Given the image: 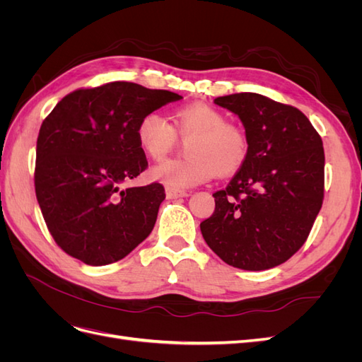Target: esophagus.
I'll list each match as a JSON object with an SVG mask.
<instances>
[{"label":"esophagus","instance_id":"obj_1","mask_svg":"<svg viewBox=\"0 0 362 362\" xmlns=\"http://www.w3.org/2000/svg\"><path fill=\"white\" fill-rule=\"evenodd\" d=\"M166 196H168L169 199H178V198H185V196H189V193L185 192V190L168 187V189H166Z\"/></svg>","mask_w":362,"mask_h":362}]
</instances>
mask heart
Masks as SVG:
<instances>
[{"label": "heart", "mask_w": 362, "mask_h": 362, "mask_svg": "<svg viewBox=\"0 0 362 362\" xmlns=\"http://www.w3.org/2000/svg\"><path fill=\"white\" fill-rule=\"evenodd\" d=\"M136 136L139 146L154 161L166 158L177 146L178 137L190 139L185 145V158L164 161L151 170V177L172 189L193 187L211 180L214 175L228 177L245 166L249 157L246 131L217 108L193 103L173 113V127L158 112L140 117Z\"/></svg>", "instance_id": "1"}]
</instances>
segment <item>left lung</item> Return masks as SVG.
Masks as SVG:
<instances>
[{"instance_id":"obj_1","label":"left lung","mask_w":362,"mask_h":362,"mask_svg":"<svg viewBox=\"0 0 362 362\" xmlns=\"http://www.w3.org/2000/svg\"><path fill=\"white\" fill-rule=\"evenodd\" d=\"M249 137L245 166L213 193L202 237L226 264L266 270L286 262L310 235L325 196L320 134L299 108L259 93L218 96Z\"/></svg>"}]
</instances>
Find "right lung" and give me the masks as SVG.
<instances>
[{
  "label": "right lung",
  "instance_id": "add662e5",
  "mask_svg": "<svg viewBox=\"0 0 362 362\" xmlns=\"http://www.w3.org/2000/svg\"><path fill=\"white\" fill-rule=\"evenodd\" d=\"M182 96L113 81L76 89L42 122L35 189L54 242L89 266L112 264L151 234L160 182L125 184L148 168L137 141L140 117Z\"/></svg>",
  "mask_w": 362,
  "mask_h": 362
}]
</instances>
